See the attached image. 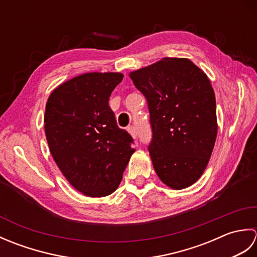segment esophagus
I'll return each instance as SVG.
<instances>
[{"instance_id": "34e87169", "label": "esophagus", "mask_w": 257, "mask_h": 257, "mask_svg": "<svg viewBox=\"0 0 257 257\" xmlns=\"http://www.w3.org/2000/svg\"><path fill=\"white\" fill-rule=\"evenodd\" d=\"M128 132H129L130 135H132L133 138L136 139L138 137V133H137V130H136L135 125H130V127H128Z\"/></svg>"}]
</instances>
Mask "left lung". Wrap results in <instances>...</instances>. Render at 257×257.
Masks as SVG:
<instances>
[{
    "label": "left lung",
    "instance_id": "obj_1",
    "mask_svg": "<svg viewBox=\"0 0 257 257\" xmlns=\"http://www.w3.org/2000/svg\"><path fill=\"white\" fill-rule=\"evenodd\" d=\"M148 101L155 171L174 190L198 181L217 135L216 102L210 79L188 58L165 57L129 74Z\"/></svg>",
    "mask_w": 257,
    "mask_h": 257
}]
</instances>
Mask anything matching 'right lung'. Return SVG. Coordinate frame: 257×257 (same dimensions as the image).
Wrapping results in <instances>:
<instances>
[{
    "label": "right lung",
    "mask_w": 257,
    "mask_h": 257,
    "mask_svg": "<svg viewBox=\"0 0 257 257\" xmlns=\"http://www.w3.org/2000/svg\"><path fill=\"white\" fill-rule=\"evenodd\" d=\"M120 73H86L53 90L44 128L50 151L73 187L87 196L111 194L121 182L134 139L108 105Z\"/></svg>",
    "instance_id": "obj_1"
}]
</instances>
